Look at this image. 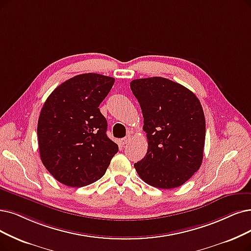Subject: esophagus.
Wrapping results in <instances>:
<instances>
[{
    "label": "esophagus",
    "instance_id": "obj_1",
    "mask_svg": "<svg viewBox=\"0 0 251 251\" xmlns=\"http://www.w3.org/2000/svg\"><path fill=\"white\" fill-rule=\"evenodd\" d=\"M131 140H132V136L131 135H127L126 138H124L122 140V141H120V143H122L123 146H126L129 141H131Z\"/></svg>",
    "mask_w": 251,
    "mask_h": 251
}]
</instances>
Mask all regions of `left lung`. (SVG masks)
I'll list each match as a JSON object with an SVG mask.
<instances>
[{"mask_svg": "<svg viewBox=\"0 0 251 251\" xmlns=\"http://www.w3.org/2000/svg\"><path fill=\"white\" fill-rule=\"evenodd\" d=\"M131 89L142 109L148 149L134 165L147 184L181 186L201 167L206 136L201 103L188 88L163 77L135 79Z\"/></svg>", "mask_w": 251, "mask_h": 251, "instance_id": "8db88e82", "label": "left lung"}]
</instances>
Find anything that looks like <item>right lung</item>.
Returning a JSON list of instances; mask_svg holds the SVG:
<instances>
[{"instance_id": "obj_1", "label": "right lung", "mask_w": 251, "mask_h": 251, "mask_svg": "<svg viewBox=\"0 0 251 251\" xmlns=\"http://www.w3.org/2000/svg\"><path fill=\"white\" fill-rule=\"evenodd\" d=\"M114 78L80 74L58 85L40 112L37 135L41 160L58 182L81 187L102 178L118 146L107 137L99 106Z\"/></svg>"}]
</instances>
